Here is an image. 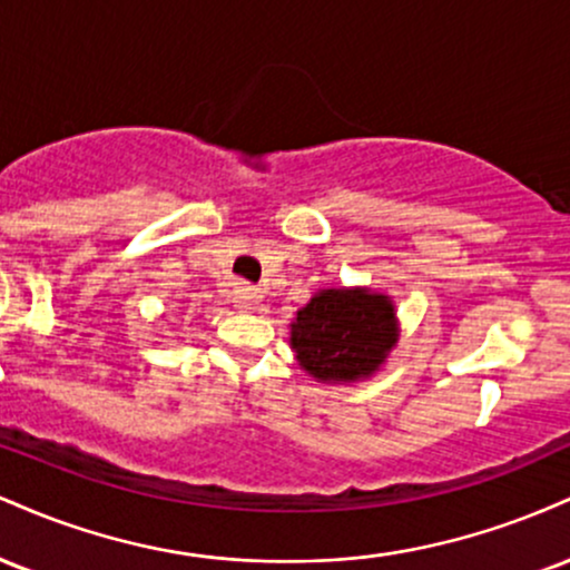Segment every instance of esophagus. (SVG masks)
<instances>
[{"label":"esophagus","mask_w":570,"mask_h":570,"mask_svg":"<svg viewBox=\"0 0 570 570\" xmlns=\"http://www.w3.org/2000/svg\"><path fill=\"white\" fill-rule=\"evenodd\" d=\"M259 299H263V292L257 289V286H248V284H238L235 286V303H238L240 307H257Z\"/></svg>","instance_id":"34e87169"}]
</instances>
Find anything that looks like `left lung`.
<instances>
[{
	"instance_id": "left-lung-1",
	"label": "left lung",
	"mask_w": 570,
	"mask_h": 570,
	"mask_svg": "<svg viewBox=\"0 0 570 570\" xmlns=\"http://www.w3.org/2000/svg\"><path fill=\"white\" fill-rule=\"evenodd\" d=\"M399 340L396 311L370 289H322L292 322V351L322 383H356L375 375Z\"/></svg>"
}]
</instances>
